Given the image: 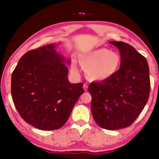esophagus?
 Here are the masks:
<instances>
[{"mask_svg":"<svg viewBox=\"0 0 159 159\" xmlns=\"http://www.w3.org/2000/svg\"><path fill=\"white\" fill-rule=\"evenodd\" d=\"M83 88H84V90L87 91V88H88V86H87V84H84Z\"/></svg>","mask_w":159,"mask_h":159,"instance_id":"1","label":"esophagus"}]
</instances>
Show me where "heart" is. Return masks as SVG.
I'll use <instances>...</instances> for the list:
<instances>
[{
  "mask_svg": "<svg viewBox=\"0 0 159 159\" xmlns=\"http://www.w3.org/2000/svg\"><path fill=\"white\" fill-rule=\"evenodd\" d=\"M120 62V54L106 48L93 49L79 57L80 64L90 81H103L111 78L119 69ZM71 69L74 73L78 72L75 65L72 64Z\"/></svg>",
  "mask_w": 159,
  "mask_h": 159,
  "instance_id": "heart-1",
  "label": "heart"
}]
</instances>
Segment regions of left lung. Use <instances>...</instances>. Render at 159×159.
Instances as JSON below:
<instances>
[{"label":"left lung","instance_id":"1","mask_svg":"<svg viewBox=\"0 0 159 159\" xmlns=\"http://www.w3.org/2000/svg\"><path fill=\"white\" fill-rule=\"evenodd\" d=\"M119 49L120 69L111 78L88 87L92 96L91 111L102 129L118 130L133 123L149 96L150 80L147 59L123 42H110Z\"/></svg>","mask_w":159,"mask_h":159}]
</instances>
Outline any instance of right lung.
I'll return each mask as SVG.
<instances>
[{
	"instance_id": "1",
	"label": "right lung",
	"mask_w": 159,
	"mask_h": 159,
	"mask_svg": "<svg viewBox=\"0 0 159 159\" xmlns=\"http://www.w3.org/2000/svg\"><path fill=\"white\" fill-rule=\"evenodd\" d=\"M52 43L29 51L20 58L11 78L14 105L26 123L41 130H56L66 123L83 84L69 81L71 61Z\"/></svg>"
}]
</instances>
